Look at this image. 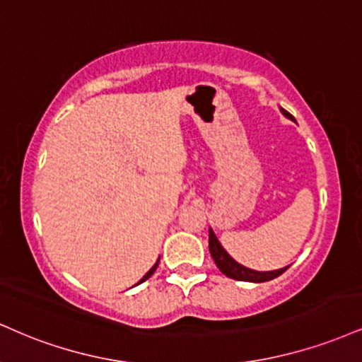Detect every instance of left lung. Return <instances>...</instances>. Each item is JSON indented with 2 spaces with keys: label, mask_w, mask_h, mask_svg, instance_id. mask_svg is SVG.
<instances>
[{
  "label": "left lung",
  "mask_w": 362,
  "mask_h": 362,
  "mask_svg": "<svg viewBox=\"0 0 362 362\" xmlns=\"http://www.w3.org/2000/svg\"><path fill=\"white\" fill-rule=\"evenodd\" d=\"M280 111L283 112V116H286L288 119H293V116H291L288 111H285L283 107H280ZM209 251H211V256L212 259H214V263L217 264V268H219L226 276L233 278V280L263 283L280 276L281 273H285L286 269H288V267H285L280 269H273V272H256V269L243 267V264L238 263L236 259L230 258L229 252L224 250L223 245L219 243V239H217V236L214 234V230L211 228H209Z\"/></svg>",
  "instance_id": "8db88e82"
}]
</instances>
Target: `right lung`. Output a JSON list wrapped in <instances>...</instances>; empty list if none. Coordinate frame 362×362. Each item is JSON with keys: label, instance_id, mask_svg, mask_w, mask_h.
Returning <instances> with one entry per match:
<instances>
[{"label": "right lung", "instance_id": "right-lung-1", "mask_svg": "<svg viewBox=\"0 0 362 362\" xmlns=\"http://www.w3.org/2000/svg\"><path fill=\"white\" fill-rule=\"evenodd\" d=\"M158 261H160V259H158ZM158 261H156V263L153 264V267H151V268H150V272H148V273H146V275H145V276H143V278H141V280H139V281H138V285H139V283H143V281H145V280H148V278H150L151 275H153V273H155V269H156V267H158Z\"/></svg>", "mask_w": 362, "mask_h": 362}]
</instances>
